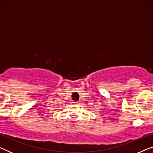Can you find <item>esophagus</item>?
Returning <instances> with one entry per match:
<instances>
[{"label":"esophagus","instance_id":"1","mask_svg":"<svg viewBox=\"0 0 153 153\" xmlns=\"http://www.w3.org/2000/svg\"><path fill=\"white\" fill-rule=\"evenodd\" d=\"M73 103H74V104H79V102H77V101H74V102H73Z\"/></svg>","mask_w":153,"mask_h":153}]
</instances>
